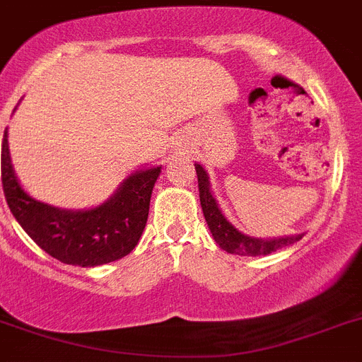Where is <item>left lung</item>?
Instances as JSON below:
<instances>
[{
    "label": "left lung",
    "instance_id": "1",
    "mask_svg": "<svg viewBox=\"0 0 362 362\" xmlns=\"http://www.w3.org/2000/svg\"><path fill=\"white\" fill-rule=\"evenodd\" d=\"M195 172H197L199 181V199H201L202 213L208 222L209 230H211L213 240L220 249H223L229 254H238V256H267V254L275 252V250L282 249V247L291 245V243L298 242L304 236V233L293 236H282V238H252V236L243 235L242 230L236 229L222 209L218 208V202L211 194V185H209V175L202 165L195 163Z\"/></svg>",
    "mask_w": 362,
    "mask_h": 362
}]
</instances>
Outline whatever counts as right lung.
<instances>
[{
	"label": "right lung",
	"mask_w": 362,
	"mask_h": 362,
	"mask_svg": "<svg viewBox=\"0 0 362 362\" xmlns=\"http://www.w3.org/2000/svg\"><path fill=\"white\" fill-rule=\"evenodd\" d=\"M160 167L127 175L112 197L90 209H64L33 199L21 187L3 135L1 183L6 204L26 235L51 257L65 264L99 267L135 249L149 216V202Z\"/></svg>",
	"instance_id": "add662e5"
}]
</instances>
